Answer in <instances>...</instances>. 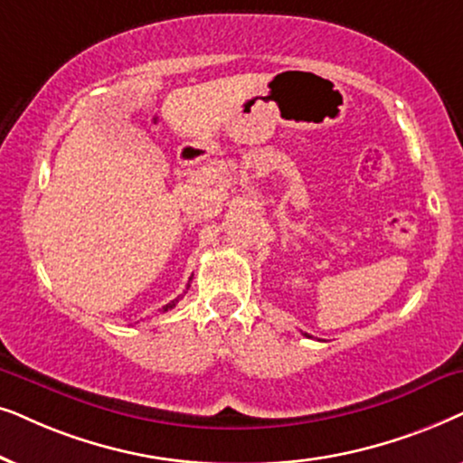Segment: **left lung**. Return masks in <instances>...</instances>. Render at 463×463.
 <instances>
[{"mask_svg":"<svg viewBox=\"0 0 463 463\" xmlns=\"http://www.w3.org/2000/svg\"><path fill=\"white\" fill-rule=\"evenodd\" d=\"M305 336H309V335H305Z\"/></svg>","mask_w":463,"mask_h":463,"instance_id":"obj_1","label":"left lung"}]
</instances>
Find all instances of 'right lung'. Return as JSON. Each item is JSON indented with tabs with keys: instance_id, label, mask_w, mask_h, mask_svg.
<instances>
[{
	"instance_id": "right-lung-1",
	"label": "right lung",
	"mask_w": 463,
	"mask_h": 463,
	"mask_svg": "<svg viewBox=\"0 0 463 463\" xmlns=\"http://www.w3.org/2000/svg\"><path fill=\"white\" fill-rule=\"evenodd\" d=\"M175 303H177V298H175V300H171V303H169V305H165V307H163V311H169V309H174V307H175Z\"/></svg>"
}]
</instances>
